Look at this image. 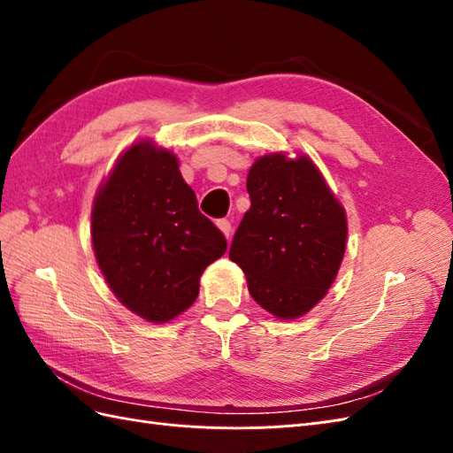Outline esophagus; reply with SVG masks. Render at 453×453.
Instances as JSON below:
<instances>
[{
	"mask_svg": "<svg viewBox=\"0 0 453 453\" xmlns=\"http://www.w3.org/2000/svg\"><path fill=\"white\" fill-rule=\"evenodd\" d=\"M217 226L221 228V232H223V234H225L226 238L230 236V232H232V225H230L228 219H219V221H217Z\"/></svg>",
	"mask_w": 453,
	"mask_h": 453,
	"instance_id": "esophagus-1",
	"label": "esophagus"
}]
</instances>
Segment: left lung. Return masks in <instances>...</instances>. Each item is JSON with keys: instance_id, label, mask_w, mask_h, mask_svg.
Segmentation results:
<instances>
[{"instance_id": "8db88e82", "label": "left lung", "mask_w": 453, "mask_h": 453, "mask_svg": "<svg viewBox=\"0 0 453 453\" xmlns=\"http://www.w3.org/2000/svg\"><path fill=\"white\" fill-rule=\"evenodd\" d=\"M251 208L230 243L255 303L281 319L306 313L333 285L346 250V213L311 160L258 158Z\"/></svg>"}]
</instances>
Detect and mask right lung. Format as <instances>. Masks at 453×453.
I'll use <instances>...</instances> for the list:
<instances>
[{"instance_id":"1","label":"right lung","mask_w":453,"mask_h":453,"mask_svg":"<svg viewBox=\"0 0 453 453\" xmlns=\"http://www.w3.org/2000/svg\"><path fill=\"white\" fill-rule=\"evenodd\" d=\"M92 245L109 287L143 319L185 311L226 238L200 213L173 153L138 143L120 157L92 210Z\"/></svg>"}]
</instances>
